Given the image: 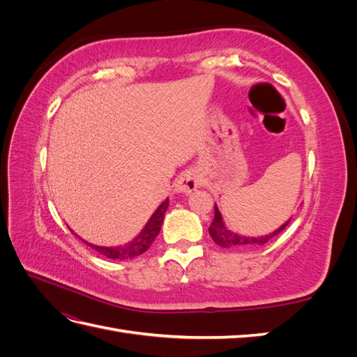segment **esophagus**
Masks as SVG:
<instances>
[{
  "mask_svg": "<svg viewBox=\"0 0 357 357\" xmlns=\"http://www.w3.org/2000/svg\"><path fill=\"white\" fill-rule=\"evenodd\" d=\"M202 185V180L197 171L188 169L176 180L174 190L177 193H183V195H189L193 190H197Z\"/></svg>",
  "mask_w": 357,
  "mask_h": 357,
  "instance_id": "obj_1",
  "label": "esophagus"
}]
</instances>
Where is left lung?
<instances>
[{"instance_id":"obj_1","label":"left lung","mask_w":357,"mask_h":357,"mask_svg":"<svg viewBox=\"0 0 357 357\" xmlns=\"http://www.w3.org/2000/svg\"><path fill=\"white\" fill-rule=\"evenodd\" d=\"M290 219L280 226L278 229H275L273 234H268V235H262V236H244V235H240V234H235L232 231H229L228 228L225 226V222H223V218L222 214L218 208V205H214V219L208 228V232L211 235V238L215 244H219L220 247H231V248H235V247H243V245H261V244H265L268 243L271 238H274L275 235H278L280 232H282L286 226L289 225Z\"/></svg>"}]
</instances>
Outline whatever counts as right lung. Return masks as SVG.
I'll return each mask as SVG.
<instances>
[{"mask_svg":"<svg viewBox=\"0 0 357 357\" xmlns=\"http://www.w3.org/2000/svg\"><path fill=\"white\" fill-rule=\"evenodd\" d=\"M168 204L169 201L167 198L152 214V218L149 219L143 231L139 232L131 243L123 244V245H116V247H102V245H95L86 241L84 243L91 245L93 250H96L109 259H121V261H123V259H132L143 255L147 248L153 244L155 238L160 231V226H162V222H164V215L168 208Z\"/></svg>","mask_w":357,"mask_h":357,"instance_id":"right-lung-1","label":"right lung"}]
</instances>
